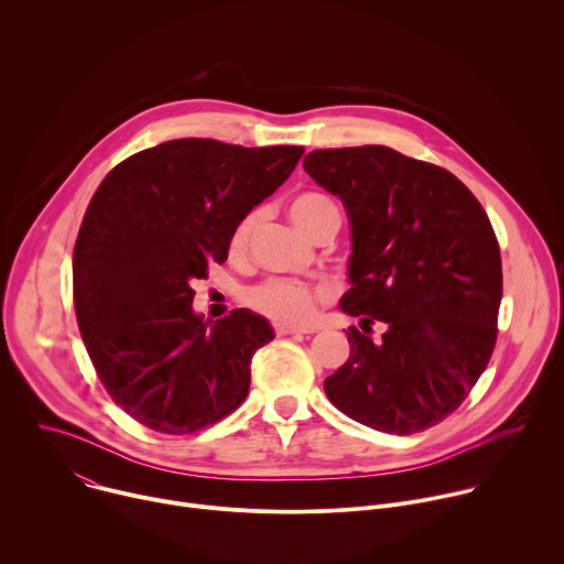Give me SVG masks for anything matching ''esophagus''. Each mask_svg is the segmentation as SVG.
Listing matches in <instances>:
<instances>
[{
  "label": "esophagus",
  "mask_w": 564,
  "mask_h": 564,
  "mask_svg": "<svg viewBox=\"0 0 564 564\" xmlns=\"http://www.w3.org/2000/svg\"><path fill=\"white\" fill-rule=\"evenodd\" d=\"M274 333H276V337H288V335H310V333H314V328H294V326H281V324H276V326H274Z\"/></svg>",
  "instance_id": "34e87169"
}]
</instances>
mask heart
I'll use <instances>...</instances> for the list:
<instances>
[{
  "label": "heart",
  "instance_id": "obj_1",
  "mask_svg": "<svg viewBox=\"0 0 564 564\" xmlns=\"http://www.w3.org/2000/svg\"><path fill=\"white\" fill-rule=\"evenodd\" d=\"M290 218L312 240L330 225L339 227V207L333 198L318 192H303L290 200ZM254 227V216H246L229 236V252L238 254L248 246ZM326 299V290L296 281V279H268L246 290L243 301L254 312L268 316L281 326H303L314 316L316 305Z\"/></svg>",
  "mask_w": 564,
  "mask_h": 564
}]
</instances>
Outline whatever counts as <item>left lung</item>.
<instances>
[{
	"label": "left lung",
	"mask_w": 564,
	"mask_h": 564,
	"mask_svg": "<svg viewBox=\"0 0 564 564\" xmlns=\"http://www.w3.org/2000/svg\"><path fill=\"white\" fill-rule=\"evenodd\" d=\"M303 170L352 225L341 310L361 324L346 333L350 357L326 379L328 399L381 433L440 424L498 339L502 261L485 207L444 167L381 144L316 149Z\"/></svg>",
	"instance_id": "left-lung-1"
}]
</instances>
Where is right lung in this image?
I'll use <instances>...</instances> for the list:
<instances>
[{"label":"right lung","instance_id":"add662e5","mask_svg":"<svg viewBox=\"0 0 564 564\" xmlns=\"http://www.w3.org/2000/svg\"><path fill=\"white\" fill-rule=\"evenodd\" d=\"M303 147L170 140L116 165L73 250V305L91 364L138 424L187 435L243 404L268 321L231 310L207 326L194 279L225 263L229 236L294 172Z\"/></svg>","mask_w":564,"mask_h":564}]
</instances>
